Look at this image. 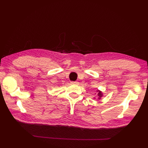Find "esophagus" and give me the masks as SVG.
<instances>
[{
	"mask_svg": "<svg viewBox=\"0 0 148 148\" xmlns=\"http://www.w3.org/2000/svg\"><path fill=\"white\" fill-rule=\"evenodd\" d=\"M71 84H79V83H78V81H72Z\"/></svg>",
	"mask_w": 148,
	"mask_h": 148,
	"instance_id": "1",
	"label": "esophagus"
}]
</instances>
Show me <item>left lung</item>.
I'll return each instance as SVG.
<instances>
[{
	"mask_svg": "<svg viewBox=\"0 0 148 148\" xmlns=\"http://www.w3.org/2000/svg\"><path fill=\"white\" fill-rule=\"evenodd\" d=\"M97 92H98V96L99 97V99L100 98V97H102V93L101 92H100V91H97Z\"/></svg>",
	"mask_w": 148,
	"mask_h": 148,
	"instance_id": "left-lung-1",
	"label": "left lung"
}]
</instances>
